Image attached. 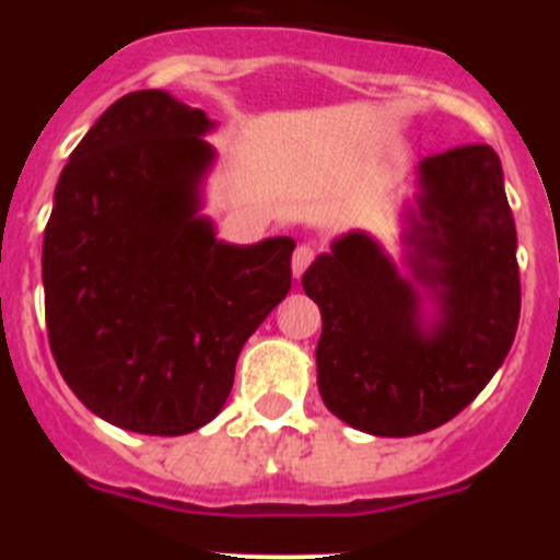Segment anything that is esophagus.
I'll return each mask as SVG.
<instances>
[{
	"mask_svg": "<svg viewBox=\"0 0 560 560\" xmlns=\"http://www.w3.org/2000/svg\"><path fill=\"white\" fill-rule=\"evenodd\" d=\"M312 262H314V246L301 244L295 248V254H292V276H295V279H301L303 270H306Z\"/></svg>",
	"mask_w": 560,
	"mask_h": 560,
	"instance_id": "esophagus-1",
	"label": "esophagus"
}]
</instances>
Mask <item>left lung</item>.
<instances>
[{
    "mask_svg": "<svg viewBox=\"0 0 560 560\" xmlns=\"http://www.w3.org/2000/svg\"><path fill=\"white\" fill-rule=\"evenodd\" d=\"M420 186L409 262L442 303L431 330L420 325L417 290L369 235H343L303 273L322 312V400L374 436H417L460 415L504 363L521 319L517 233L499 154L468 143L425 156Z\"/></svg>",
    "mask_w": 560,
    "mask_h": 560,
    "instance_id": "left-lung-1",
    "label": "left lung"
}]
</instances>
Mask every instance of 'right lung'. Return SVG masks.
<instances>
[{
	"mask_svg": "<svg viewBox=\"0 0 560 560\" xmlns=\"http://www.w3.org/2000/svg\"><path fill=\"white\" fill-rule=\"evenodd\" d=\"M200 107L116 100L59 175L43 238L48 343L86 409L180 436L222 411L246 338L292 284V238L217 241L197 217L213 160Z\"/></svg>",
	"mask_w": 560,
	"mask_h": 560,
	"instance_id": "add662e5",
	"label": "right lung"
}]
</instances>
